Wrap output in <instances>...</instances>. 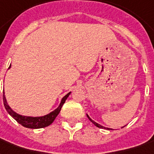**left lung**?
<instances>
[{
	"instance_id": "1",
	"label": "left lung",
	"mask_w": 154,
	"mask_h": 154,
	"mask_svg": "<svg viewBox=\"0 0 154 154\" xmlns=\"http://www.w3.org/2000/svg\"><path fill=\"white\" fill-rule=\"evenodd\" d=\"M86 115H87V117H88V118H89V121H90V122H91L92 123H93V124L94 125H96L97 127H98V128H101V129H109V128H105V127L102 126V125H99L98 123H97V122H94V121H93V120H92L91 118H90V117H89V115H88V114H86ZM122 128H123V127H122Z\"/></svg>"
}]
</instances>
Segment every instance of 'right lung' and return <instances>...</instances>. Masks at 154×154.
I'll return each mask as SVG.
<instances>
[{"label": "right lung", "mask_w": 154, "mask_h": 154, "mask_svg": "<svg viewBox=\"0 0 154 154\" xmlns=\"http://www.w3.org/2000/svg\"><path fill=\"white\" fill-rule=\"evenodd\" d=\"M11 65L8 67V69H10ZM71 94V92H69V94L65 95L60 101V105L55 110H53V112L50 113L42 117H27V116H22L17 113L14 112L8 105V103L6 101L5 96V93L3 92V102L6 111L8 112V114L12 116L17 122L20 124L22 126L26 127V128H29V129H41V128H45V127L49 126V125H51L53 122V121L55 120L59 112H60L62 105H64V103L65 102L66 99L68 98V97L69 96V94Z\"/></svg>", "instance_id": "add662e5"}]
</instances>
